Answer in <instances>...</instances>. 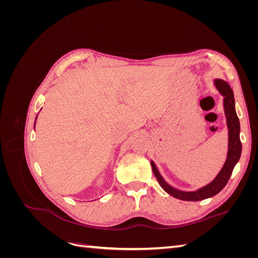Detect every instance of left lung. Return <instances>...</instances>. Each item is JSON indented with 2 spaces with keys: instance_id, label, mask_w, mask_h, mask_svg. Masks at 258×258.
I'll use <instances>...</instances> for the list:
<instances>
[{
  "instance_id": "obj_1",
  "label": "left lung",
  "mask_w": 258,
  "mask_h": 258,
  "mask_svg": "<svg viewBox=\"0 0 258 258\" xmlns=\"http://www.w3.org/2000/svg\"><path fill=\"white\" fill-rule=\"evenodd\" d=\"M213 84L216 90L220 92V95L223 97V106L226 117V123H227L228 129V148H227V156L226 160L221 169L220 172L211 181L209 184L200 187L196 190H182L176 187L170 185L156 166V163L151 160V165L153 168V172L157 178L161 188L168 192L170 196H172L176 199L184 200V201H200L208 198L215 196L220 192L226 184L228 183L229 177L233 171V168L238 163L241 152H242V144L240 141V121L236 112V103L235 97H233V91L229 87V85L223 80L214 79Z\"/></svg>"
}]
</instances>
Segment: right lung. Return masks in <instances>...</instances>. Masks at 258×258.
I'll return each mask as SVG.
<instances>
[{
  "instance_id": "1",
  "label": "right lung",
  "mask_w": 258,
  "mask_h": 258,
  "mask_svg": "<svg viewBox=\"0 0 258 258\" xmlns=\"http://www.w3.org/2000/svg\"><path fill=\"white\" fill-rule=\"evenodd\" d=\"M36 118H37V116H36ZM36 118H35V121H36ZM34 129H35V122H34Z\"/></svg>"
}]
</instances>
